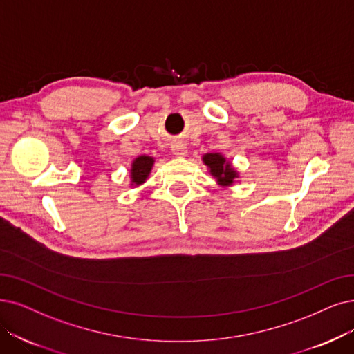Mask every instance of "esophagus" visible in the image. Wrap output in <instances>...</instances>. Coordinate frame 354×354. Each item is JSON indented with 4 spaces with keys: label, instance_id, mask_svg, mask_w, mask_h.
Segmentation results:
<instances>
[{
    "label": "esophagus",
    "instance_id": "esophagus-1",
    "mask_svg": "<svg viewBox=\"0 0 354 354\" xmlns=\"http://www.w3.org/2000/svg\"><path fill=\"white\" fill-rule=\"evenodd\" d=\"M173 149V153L177 155V157H185V155L187 153V145L183 144V142H177L171 147Z\"/></svg>",
    "mask_w": 354,
    "mask_h": 354
}]
</instances>
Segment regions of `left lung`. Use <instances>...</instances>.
<instances>
[{
  "label": "left lung",
  "instance_id": "obj_1",
  "mask_svg": "<svg viewBox=\"0 0 354 354\" xmlns=\"http://www.w3.org/2000/svg\"><path fill=\"white\" fill-rule=\"evenodd\" d=\"M203 164L207 167L210 176L216 178V183L221 187L232 186L238 178V171L234 168L232 162L226 160L221 152L205 153L202 157Z\"/></svg>",
  "mask_w": 354,
  "mask_h": 354
}]
</instances>
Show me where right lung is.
Listing matches in <instances>:
<instances>
[{
    "label": "right lung",
    "mask_w": 354,
    "mask_h": 354,
    "mask_svg": "<svg viewBox=\"0 0 354 354\" xmlns=\"http://www.w3.org/2000/svg\"><path fill=\"white\" fill-rule=\"evenodd\" d=\"M155 160L149 155H139L131 164V186L138 187L144 185L152 169Z\"/></svg>",
    "instance_id": "right-lung-1"
}]
</instances>
